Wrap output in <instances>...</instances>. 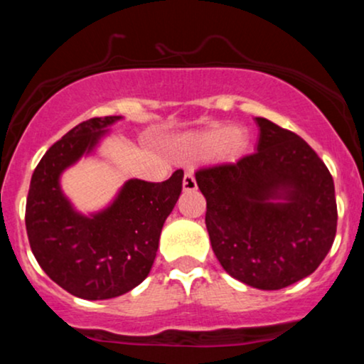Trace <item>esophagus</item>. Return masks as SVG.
Masks as SVG:
<instances>
[{"label": "esophagus", "instance_id": "34e87169", "mask_svg": "<svg viewBox=\"0 0 364 364\" xmlns=\"http://www.w3.org/2000/svg\"><path fill=\"white\" fill-rule=\"evenodd\" d=\"M183 190L185 191H193L196 190V181L195 176L191 173H186L185 178H183Z\"/></svg>", "mask_w": 364, "mask_h": 364}]
</instances>
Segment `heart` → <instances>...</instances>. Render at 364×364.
<instances>
[{
	"mask_svg": "<svg viewBox=\"0 0 364 364\" xmlns=\"http://www.w3.org/2000/svg\"><path fill=\"white\" fill-rule=\"evenodd\" d=\"M250 149V135L245 128L217 127L188 136L179 144V154L190 159L217 156L224 161H236Z\"/></svg>",
	"mask_w": 364,
	"mask_h": 364,
	"instance_id": "1",
	"label": "heart"
}]
</instances>
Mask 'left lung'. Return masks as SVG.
<instances>
[{
    "label": "left lung",
    "instance_id": "obj_1",
    "mask_svg": "<svg viewBox=\"0 0 364 364\" xmlns=\"http://www.w3.org/2000/svg\"><path fill=\"white\" fill-rule=\"evenodd\" d=\"M257 150L195 173L217 260L246 286L275 291L315 272L337 231L333 179L296 133L265 118Z\"/></svg>",
    "mask_w": 364,
    "mask_h": 364
}]
</instances>
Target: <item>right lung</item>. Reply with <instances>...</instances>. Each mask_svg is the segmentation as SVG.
<instances>
[{
  "mask_svg": "<svg viewBox=\"0 0 364 364\" xmlns=\"http://www.w3.org/2000/svg\"><path fill=\"white\" fill-rule=\"evenodd\" d=\"M118 119L83 121L49 147L32 174L25 207L28 243L41 269L70 294L90 301L124 294L147 277L183 188L181 169L162 183L128 179L104 210H75L61 191L63 171L94 152Z\"/></svg>",
  "mask_w": 364,
  "mask_h": 364,
  "instance_id": "1",
  "label": "right lung"
}]
</instances>
